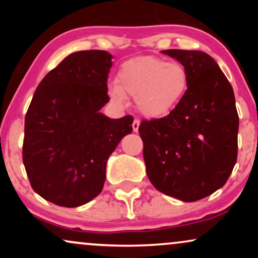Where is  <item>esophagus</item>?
Listing matches in <instances>:
<instances>
[{"label": "esophagus", "mask_w": 258, "mask_h": 258, "mask_svg": "<svg viewBox=\"0 0 258 258\" xmlns=\"http://www.w3.org/2000/svg\"><path fill=\"white\" fill-rule=\"evenodd\" d=\"M139 125H141V121H139L138 119H135V121H133V123H132V128H133V131H135V132H138Z\"/></svg>", "instance_id": "obj_1"}]
</instances>
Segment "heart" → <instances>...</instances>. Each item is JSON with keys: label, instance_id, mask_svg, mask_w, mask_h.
<instances>
[{"label": "heart", "instance_id": "heart-1", "mask_svg": "<svg viewBox=\"0 0 258 258\" xmlns=\"http://www.w3.org/2000/svg\"><path fill=\"white\" fill-rule=\"evenodd\" d=\"M188 87L189 74L184 65L142 55L121 64L111 96L117 100L122 96L136 97V105L144 116L160 119L178 106Z\"/></svg>", "mask_w": 258, "mask_h": 258}]
</instances>
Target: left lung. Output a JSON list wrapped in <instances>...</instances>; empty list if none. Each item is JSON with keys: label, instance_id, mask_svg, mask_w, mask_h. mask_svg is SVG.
Here are the masks:
<instances>
[{"label": "left lung", "instance_id": "8db88e82", "mask_svg": "<svg viewBox=\"0 0 258 258\" xmlns=\"http://www.w3.org/2000/svg\"><path fill=\"white\" fill-rule=\"evenodd\" d=\"M189 74V87L174 110L143 120L147 174L161 193L191 203L226 184L238 158L239 116L232 85L215 59L200 51L167 49Z\"/></svg>", "mask_w": 258, "mask_h": 258}]
</instances>
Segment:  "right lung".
I'll return each instance as SVG.
<instances>
[{
    "instance_id": "1",
    "label": "right lung",
    "mask_w": 258,
    "mask_h": 258,
    "mask_svg": "<svg viewBox=\"0 0 258 258\" xmlns=\"http://www.w3.org/2000/svg\"><path fill=\"white\" fill-rule=\"evenodd\" d=\"M112 55L91 49L72 53L40 82L25 115L23 162L43 199L78 207L102 191L110 154L132 132L131 115L109 119Z\"/></svg>"
}]
</instances>
